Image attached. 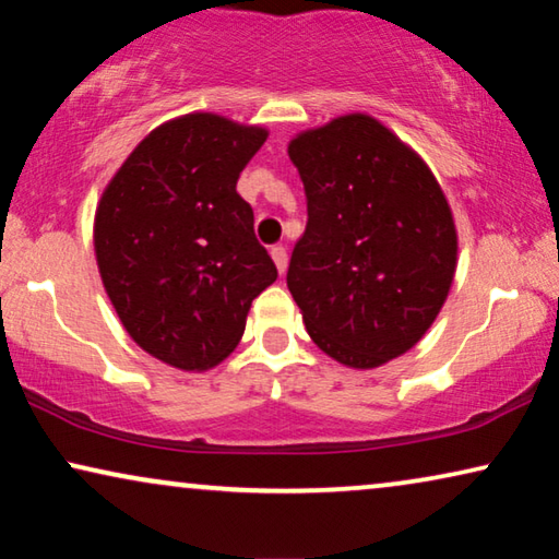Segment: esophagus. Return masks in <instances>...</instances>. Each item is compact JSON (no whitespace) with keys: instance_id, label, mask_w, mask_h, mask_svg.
<instances>
[{"instance_id":"1","label":"esophagus","mask_w":559,"mask_h":559,"mask_svg":"<svg viewBox=\"0 0 559 559\" xmlns=\"http://www.w3.org/2000/svg\"><path fill=\"white\" fill-rule=\"evenodd\" d=\"M272 259H274V264H277L280 274L287 270V249L282 247V243H277V247H272Z\"/></svg>"}]
</instances>
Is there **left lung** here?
Here are the masks:
<instances>
[{"instance_id":"8db88e82","label":"left lung","mask_w":559,"mask_h":559,"mask_svg":"<svg viewBox=\"0 0 559 559\" xmlns=\"http://www.w3.org/2000/svg\"><path fill=\"white\" fill-rule=\"evenodd\" d=\"M308 198L287 287L320 350L350 369L407 354L453 285L457 234L415 150L369 114L289 142Z\"/></svg>"}]
</instances>
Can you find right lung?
<instances>
[{
    "instance_id": "add662e5",
    "label": "right lung",
    "mask_w": 559,
    "mask_h": 559,
    "mask_svg": "<svg viewBox=\"0 0 559 559\" xmlns=\"http://www.w3.org/2000/svg\"><path fill=\"white\" fill-rule=\"evenodd\" d=\"M266 129L218 114L165 121L136 144L94 221V249L121 325L150 356L205 371L239 346L251 300L277 280L236 180Z\"/></svg>"
}]
</instances>
